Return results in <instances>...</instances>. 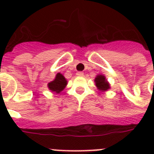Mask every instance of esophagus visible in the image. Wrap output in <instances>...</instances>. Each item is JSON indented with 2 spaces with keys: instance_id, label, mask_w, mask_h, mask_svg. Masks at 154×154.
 <instances>
[{
  "instance_id": "1",
  "label": "esophagus",
  "mask_w": 154,
  "mask_h": 154,
  "mask_svg": "<svg viewBox=\"0 0 154 154\" xmlns=\"http://www.w3.org/2000/svg\"><path fill=\"white\" fill-rule=\"evenodd\" d=\"M77 76H78V77H83V76H84V72H77Z\"/></svg>"
}]
</instances>
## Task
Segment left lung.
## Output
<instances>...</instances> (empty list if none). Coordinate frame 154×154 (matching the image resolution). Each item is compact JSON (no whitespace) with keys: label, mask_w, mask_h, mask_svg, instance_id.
Instances as JSON below:
<instances>
[{"label":"left lung","mask_w":154,"mask_h":154,"mask_svg":"<svg viewBox=\"0 0 154 154\" xmlns=\"http://www.w3.org/2000/svg\"><path fill=\"white\" fill-rule=\"evenodd\" d=\"M95 82H96V85L100 90L105 91V90L109 89V85L105 79V76H102V75L97 76L95 78Z\"/></svg>","instance_id":"left-lung-1"}]
</instances>
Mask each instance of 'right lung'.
<instances>
[{
	"label": "right lung",
	"mask_w": 154,
	"mask_h": 154,
	"mask_svg": "<svg viewBox=\"0 0 154 154\" xmlns=\"http://www.w3.org/2000/svg\"><path fill=\"white\" fill-rule=\"evenodd\" d=\"M66 85H67V81L65 80L64 76L60 73H57L56 76L55 80L49 83L48 85L50 90L56 93H60L65 88Z\"/></svg>",
	"instance_id": "right-lung-1"
}]
</instances>
